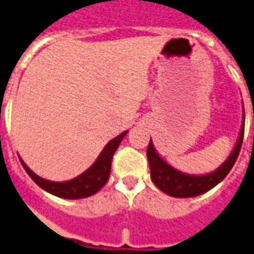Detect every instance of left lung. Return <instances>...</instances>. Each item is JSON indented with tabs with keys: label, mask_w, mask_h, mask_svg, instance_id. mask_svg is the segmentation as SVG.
Segmentation results:
<instances>
[{
	"label": "left lung",
	"mask_w": 254,
	"mask_h": 254,
	"mask_svg": "<svg viewBox=\"0 0 254 254\" xmlns=\"http://www.w3.org/2000/svg\"><path fill=\"white\" fill-rule=\"evenodd\" d=\"M243 133H245V115H243V125L241 127V134L236 141V146L234 151L231 153L228 160L222 164L218 170H215L211 174H207L203 177H193V175H185L179 171L174 170L171 165L164 161L161 157L156 153L153 147V143L150 140L147 146V158L150 164V174L151 181L154 185L163 190L164 193L174 196V197H193L199 196L201 193H206L207 190L213 189L214 186L218 185L224 178L232 170L236 158L239 156V151L242 147Z\"/></svg>",
	"instance_id": "8db88e82"
}]
</instances>
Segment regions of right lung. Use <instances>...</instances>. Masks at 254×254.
Instances as JSON below:
<instances>
[{
	"label": "right lung",
	"mask_w": 254,
	"mask_h": 254,
	"mask_svg": "<svg viewBox=\"0 0 254 254\" xmlns=\"http://www.w3.org/2000/svg\"><path fill=\"white\" fill-rule=\"evenodd\" d=\"M127 133V132H124L111 141H108V144L101 151V154L98 156L96 163L93 164L90 168L83 172L82 175H79L77 178L68 181V182H51L47 179H43V178L37 177L23 161H20V163L23 165L26 172L29 174V177L32 178L33 181L40 188H43L44 190L53 193L58 197H64V199L89 197L91 194L97 193L107 184V181L110 178V172H111V160H113L114 153L118 149L120 143Z\"/></svg>",
	"instance_id": "obj_1"
}]
</instances>
